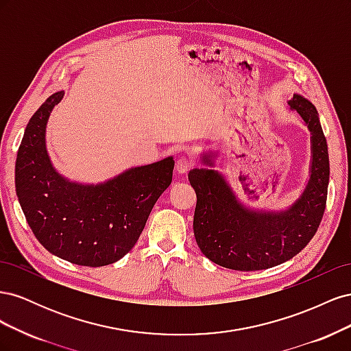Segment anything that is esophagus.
<instances>
[{
	"label": "esophagus",
	"mask_w": 351,
	"mask_h": 351,
	"mask_svg": "<svg viewBox=\"0 0 351 351\" xmlns=\"http://www.w3.org/2000/svg\"><path fill=\"white\" fill-rule=\"evenodd\" d=\"M195 165V162L192 161L190 158H186V156H182L177 159L176 162V169L180 173V174H186L190 168H192Z\"/></svg>",
	"instance_id": "34e87169"
}]
</instances>
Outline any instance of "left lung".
I'll use <instances>...</instances> for the list:
<instances>
[{
	"mask_svg": "<svg viewBox=\"0 0 351 351\" xmlns=\"http://www.w3.org/2000/svg\"><path fill=\"white\" fill-rule=\"evenodd\" d=\"M290 108L312 133V169L306 190L280 214L243 208L228 184L212 169H192L189 182L197 202L193 231L200 252L214 263L236 271H261L294 258L316 234L326 206L328 145L313 105L294 95Z\"/></svg>",
	"mask_w": 351,
	"mask_h": 351,
	"instance_id": "obj_1",
	"label": "left lung"
}]
</instances>
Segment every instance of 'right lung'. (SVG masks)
Instances as JSON below:
<instances>
[{
  "mask_svg": "<svg viewBox=\"0 0 351 351\" xmlns=\"http://www.w3.org/2000/svg\"><path fill=\"white\" fill-rule=\"evenodd\" d=\"M64 92L32 115L16 158V193L35 237L56 256L82 267L120 261L139 240L158 197L171 184L174 161L132 168L98 186L62 178L45 149V125Z\"/></svg>",
  "mask_w": 351,
  "mask_h": 351,
  "instance_id": "add662e5",
  "label": "right lung"
}]
</instances>
